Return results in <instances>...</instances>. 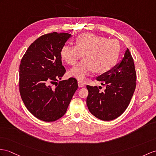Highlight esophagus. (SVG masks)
<instances>
[{
    "label": "esophagus",
    "instance_id": "34e87169",
    "mask_svg": "<svg viewBox=\"0 0 156 156\" xmlns=\"http://www.w3.org/2000/svg\"><path fill=\"white\" fill-rule=\"evenodd\" d=\"M78 85H79V87H83L85 86V84L81 81H78Z\"/></svg>",
    "mask_w": 156,
    "mask_h": 156
}]
</instances>
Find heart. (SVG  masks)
Returning <instances> with one entry per match:
<instances>
[{"label":"heart","mask_w":156,"mask_h":156,"mask_svg":"<svg viewBox=\"0 0 156 156\" xmlns=\"http://www.w3.org/2000/svg\"><path fill=\"white\" fill-rule=\"evenodd\" d=\"M75 46L65 45L60 51L61 58L73 66L82 57L83 59L69 71V75L84 81L90 73L102 74L111 70L120 54V44L116 40L93 33H83L75 40Z\"/></svg>","instance_id":"obj_1"}]
</instances>
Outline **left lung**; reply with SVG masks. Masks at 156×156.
Here are the masks:
<instances>
[{"label": "left lung", "instance_id": "left-lung-1", "mask_svg": "<svg viewBox=\"0 0 156 156\" xmlns=\"http://www.w3.org/2000/svg\"><path fill=\"white\" fill-rule=\"evenodd\" d=\"M106 86L100 92L97 86L87 85V105L97 119L109 121L120 116L130 104L136 89V73L132 55L127 48L120 63L97 78Z\"/></svg>", "mask_w": 156, "mask_h": 156}]
</instances>
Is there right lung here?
I'll list each match as a JSON object with an SVG mask.
<instances>
[{
	"label": "right lung",
	"instance_id": "right-lung-1",
	"mask_svg": "<svg viewBox=\"0 0 156 156\" xmlns=\"http://www.w3.org/2000/svg\"><path fill=\"white\" fill-rule=\"evenodd\" d=\"M71 36L68 33L44 34L30 45L21 59V98L28 111L45 122H54L65 115L78 88L73 77L58 83L66 71L60 51Z\"/></svg>",
	"mask_w": 156,
	"mask_h": 156
}]
</instances>
